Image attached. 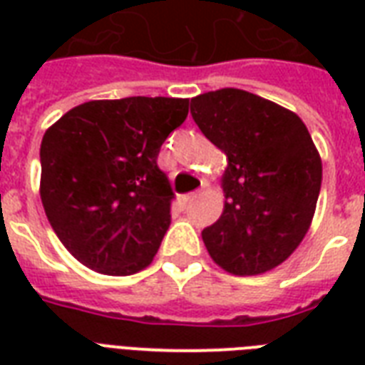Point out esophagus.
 <instances>
[{"instance_id":"1","label":"esophagus","mask_w":365,"mask_h":365,"mask_svg":"<svg viewBox=\"0 0 365 365\" xmlns=\"http://www.w3.org/2000/svg\"><path fill=\"white\" fill-rule=\"evenodd\" d=\"M199 191H195V193H189L187 197H185V202H193L195 199H197V197H199Z\"/></svg>"}]
</instances>
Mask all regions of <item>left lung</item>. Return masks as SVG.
<instances>
[{
	"instance_id": "8db88e82",
	"label": "left lung",
	"mask_w": 365,
	"mask_h": 365,
	"mask_svg": "<svg viewBox=\"0 0 365 365\" xmlns=\"http://www.w3.org/2000/svg\"><path fill=\"white\" fill-rule=\"evenodd\" d=\"M191 115L227 157L222 216L202 231L208 254L237 277L271 271L305 239L317 210L322 159L305 123L240 88L195 96Z\"/></svg>"
}]
</instances>
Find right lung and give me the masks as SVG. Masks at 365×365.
<instances>
[{
  "label": "right lung",
  "instance_id": "obj_1",
  "mask_svg": "<svg viewBox=\"0 0 365 365\" xmlns=\"http://www.w3.org/2000/svg\"><path fill=\"white\" fill-rule=\"evenodd\" d=\"M187 113L189 98L91 100L48 126L39 195L51 227L79 263L126 277L153 261L174 199L157 155Z\"/></svg>",
  "mask_w": 365,
  "mask_h": 365
}]
</instances>
